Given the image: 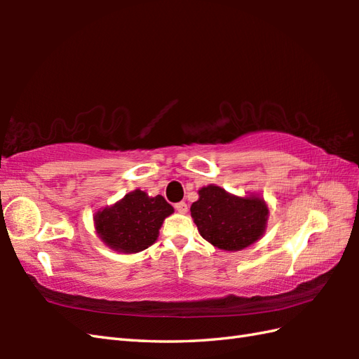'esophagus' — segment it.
I'll use <instances>...</instances> for the list:
<instances>
[{"instance_id": "34e87169", "label": "esophagus", "mask_w": 359, "mask_h": 359, "mask_svg": "<svg viewBox=\"0 0 359 359\" xmlns=\"http://www.w3.org/2000/svg\"><path fill=\"white\" fill-rule=\"evenodd\" d=\"M174 207H175V211H179L180 215H185V212L188 211V205H187L185 202H179V203H175Z\"/></svg>"}]
</instances>
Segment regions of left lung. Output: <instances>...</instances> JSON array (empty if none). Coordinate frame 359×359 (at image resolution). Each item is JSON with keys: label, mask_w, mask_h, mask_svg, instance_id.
I'll list each match as a JSON object with an SVG mask.
<instances>
[{"label": "left lung", "mask_w": 359, "mask_h": 359, "mask_svg": "<svg viewBox=\"0 0 359 359\" xmlns=\"http://www.w3.org/2000/svg\"><path fill=\"white\" fill-rule=\"evenodd\" d=\"M191 217L201 236L224 251L245 250L262 238L270 208L264 197L236 196L215 184L201 188Z\"/></svg>", "instance_id": "obj_1"}]
</instances>
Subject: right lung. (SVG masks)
Segmentation results:
<instances>
[{"instance_id":"right-lung-1","label":"right lung","mask_w":359,"mask_h":359,"mask_svg":"<svg viewBox=\"0 0 359 359\" xmlns=\"http://www.w3.org/2000/svg\"><path fill=\"white\" fill-rule=\"evenodd\" d=\"M174 208L163 196L151 197L142 189L98 210L94 215L95 233L106 247L123 255H134L151 247L158 238L163 220Z\"/></svg>"}]
</instances>
